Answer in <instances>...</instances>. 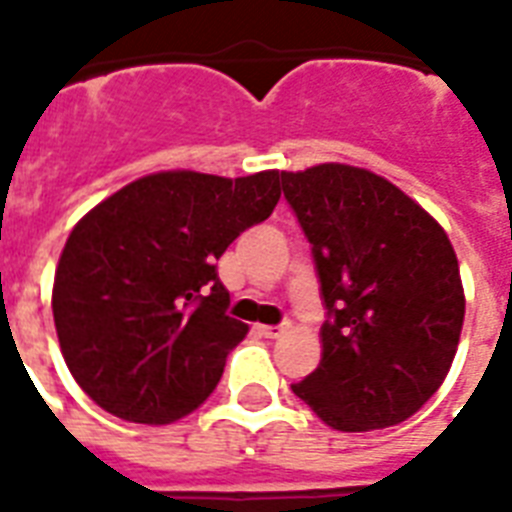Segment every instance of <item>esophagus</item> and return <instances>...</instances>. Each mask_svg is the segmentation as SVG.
Masks as SVG:
<instances>
[{"mask_svg": "<svg viewBox=\"0 0 512 512\" xmlns=\"http://www.w3.org/2000/svg\"><path fill=\"white\" fill-rule=\"evenodd\" d=\"M257 332H260L263 337H268V340H276V337L284 335V327H263V324H260Z\"/></svg>", "mask_w": 512, "mask_h": 512, "instance_id": "34e87169", "label": "esophagus"}]
</instances>
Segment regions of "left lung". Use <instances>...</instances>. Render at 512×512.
Masks as SVG:
<instances>
[{"instance_id": "8db88e82", "label": "left lung", "mask_w": 512, "mask_h": 512, "mask_svg": "<svg viewBox=\"0 0 512 512\" xmlns=\"http://www.w3.org/2000/svg\"><path fill=\"white\" fill-rule=\"evenodd\" d=\"M329 319L321 364L295 382L321 422L380 430L420 412L452 369L465 321L460 263L446 231L398 185L350 164L281 172Z\"/></svg>"}]
</instances>
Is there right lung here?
Segmentation results:
<instances>
[{
  "instance_id": "right-lung-1",
  "label": "right lung",
  "mask_w": 512,
  "mask_h": 512,
  "mask_svg": "<svg viewBox=\"0 0 512 512\" xmlns=\"http://www.w3.org/2000/svg\"><path fill=\"white\" fill-rule=\"evenodd\" d=\"M279 196V170L236 180L167 170L132 180L74 225L52 316L68 372L100 409L170 425L207 401L249 332L225 316L215 260Z\"/></svg>"
}]
</instances>
